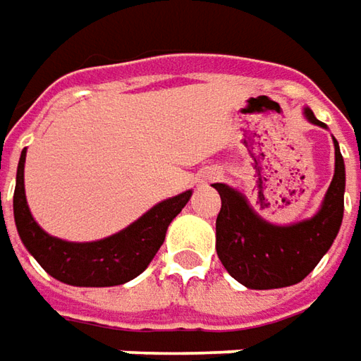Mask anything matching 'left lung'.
<instances>
[{"mask_svg": "<svg viewBox=\"0 0 361 361\" xmlns=\"http://www.w3.org/2000/svg\"><path fill=\"white\" fill-rule=\"evenodd\" d=\"M317 126H326L305 110ZM336 173L319 213L298 225L277 227L263 221L237 190L216 183L221 211L216 216V255L223 267L249 289H277L305 279L336 239L343 219L345 169L338 140Z\"/></svg>", "mask_w": 361, "mask_h": 361, "instance_id": "8db88e82", "label": "left lung"}]
</instances>
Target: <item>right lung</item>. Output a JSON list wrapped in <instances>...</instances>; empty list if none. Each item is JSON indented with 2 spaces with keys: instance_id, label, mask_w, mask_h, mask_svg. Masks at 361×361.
<instances>
[{
  "instance_id": "1",
  "label": "right lung",
  "mask_w": 361,
  "mask_h": 361,
  "mask_svg": "<svg viewBox=\"0 0 361 361\" xmlns=\"http://www.w3.org/2000/svg\"><path fill=\"white\" fill-rule=\"evenodd\" d=\"M23 162L25 148L21 150L16 192H13V216L21 241L35 261L51 277L78 287H112L134 279L148 267L164 241L166 229L174 216L183 211L190 199V190L159 202L130 227L116 235L94 243H68L49 237L39 229L25 202L23 190ZM1 197V195H0Z\"/></svg>"
}]
</instances>
